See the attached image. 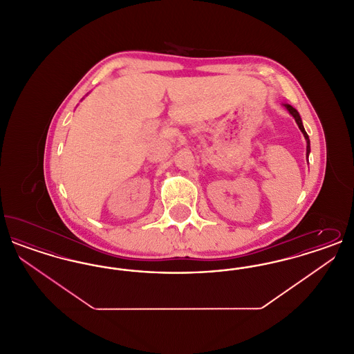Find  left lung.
Returning <instances> with one entry per match:
<instances>
[{
	"label": "left lung",
	"mask_w": 354,
	"mask_h": 354,
	"mask_svg": "<svg viewBox=\"0 0 354 354\" xmlns=\"http://www.w3.org/2000/svg\"><path fill=\"white\" fill-rule=\"evenodd\" d=\"M286 107L288 109V111L293 115V118L296 119V122H297V124H299V127H300L301 133H303L304 136H305V139H306V156H308V155H309V152H310V142H309V136H308L306 131H305V129H304L301 118H300V115H299L297 110H296V109H293L290 104H286Z\"/></svg>",
	"instance_id": "left-lung-1"
}]
</instances>
